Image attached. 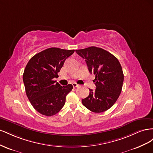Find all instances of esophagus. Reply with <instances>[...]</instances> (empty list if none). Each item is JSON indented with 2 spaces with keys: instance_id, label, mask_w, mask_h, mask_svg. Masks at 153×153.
<instances>
[{
  "instance_id": "esophagus-1",
  "label": "esophagus",
  "mask_w": 153,
  "mask_h": 153,
  "mask_svg": "<svg viewBox=\"0 0 153 153\" xmlns=\"http://www.w3.org/2000/svg\"><path fill=\"white\" fill-rule=\"evenodd\" d=\"M72 85H73V87H78V85L76 84V83H75V82H74V83H73L72 84Z\"/></svg>"
}]
</instances>
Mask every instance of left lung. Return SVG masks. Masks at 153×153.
<instances>
[{"label": "left lung", "instance_id": "obj_1", "mask_svg": "<svg viewBox=\"0 0 153 153\" xmlns=\"http://www.w3.org/2000/svg\"><path fill=\"white\" fill-rule=\"evenodd\" d=\"M85 60L88 69L96 77L94 91L82 100V104L92 112L101 113L112 107L121 94L124 75L121 64L112 53L103 48L91 47L76 50Z\"/></svg>", "mask_w": 153, "mask_h": 153}]
</instances>
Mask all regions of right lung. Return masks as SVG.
I'll return each instance as SVG.
<instances>
[{
  "mask_svg": "<svg viewBox=\"0 0 153 153\" xmlns=\"http://www.w3.org/2000/svg\"><path fill=\"white\" fill-rule=\"evenodd\" d=\"M75 50L50 48L34 55L27 63L23 80L27 98L34 109L46 116H52L62 109L71 84L61 86L53 80L65 60Z\"/></svg>",
  "mask_w": 153,
  "mask_h": 153,
  "instance_id": "1",
  "label": "right lung"
}]
</instances>
